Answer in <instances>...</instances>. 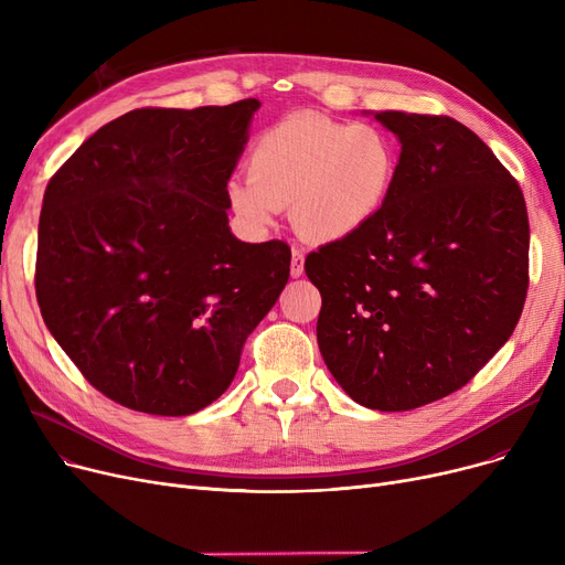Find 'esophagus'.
<instances>
[{"label":"esophagus","instance_id":"1","mask_svg":"<svg viewBox=\"0 0 565 565\" xmlns=\"http://www.w3.org/2000/svg\"><path fill=\"white\" fill-rule=\"evenodd\" d=\"M290 275L292 277H302L305 275V254L300 249H292L290 256Z\"/></svg>","mask_w":565,"mask_h":565}]
</instances>
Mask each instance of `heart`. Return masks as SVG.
Returning <instances> with one entry per match:
<instances>
[{"label":"heart","mask_w":565,"mask_h":565,"mask_svg":"<svg viewBox=\"0 0 565 565\" xmlns=\"http://www.w3.org/2000/svg\"><path fill=\"white\" fill-rule=\"evenodd\" d=\"M398 173L396 141L371 124L300 114L265 130L245 181L228 183L233 211L256 228L290 207L298 233L334 243L364 228L387 203Z\"/></svg>","instance_id":"heart-1"}]
</instances>
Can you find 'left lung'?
I'll return each mask as SVG.
<instances>
[{
	"label": "left lung",
	"mask_w": 565,
	"mask_h": 565,
	"mask_svg": "<svg viewBox=\"0 0 565 565\" xmlns=\"http://www.w3.org/2000/svg\"><path fill=\"white\" fill-rule=\"evenodd\" d=\"M401 139L394 190L358 233L311 252L318 348L364 407L458 392L509 341L529 288L522 190L451 116L377 111Z\"/></svg>",
	"instance_id": "1"
}]
</instances>
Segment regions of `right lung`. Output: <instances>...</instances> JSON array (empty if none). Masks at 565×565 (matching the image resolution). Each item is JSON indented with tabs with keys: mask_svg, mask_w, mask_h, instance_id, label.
I'll use <instances>...</instances> for the list:
<instances>
[{
	"mask_svg": "<svg viewBox=\"0 0 565 565\" xmlns=\"http://www.w3.org/2000/svg\"><path fill=\"white\" fill-rule=\"evenodd\" d=\"M258 107L132 109L50 178L36 300L56 343L114 403L185 417L217 401L288 281L290 247L237 241L226 217Z\"/></svg>",
	"mask_w": 565,
	"mask_h": 565,
	"instance_id": "obj_1",
	"label": "right lung"
}]
</instances>
